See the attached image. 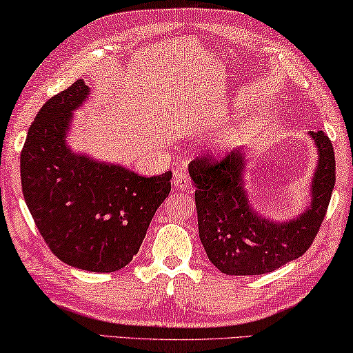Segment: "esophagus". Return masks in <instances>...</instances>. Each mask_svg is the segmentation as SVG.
Here are the masks:
<instances>
[{
  "label": "esophagus",
  "mask_w": 353,
  "mask_h": 353,
  "mask_svg": "<svg viewBox=\"0 0 353 353\" xmlns=\"http://www.w3.org/2000/svg\"><path fill=\"white\" fill-rule=\"evenodd\" d=\"M172 185L176 190L185 192V190L192 188V181H190V176L185 171H176L174 176H172Z\"/></svg>",
  "instance_id": "34e87169"
}]
</instances>
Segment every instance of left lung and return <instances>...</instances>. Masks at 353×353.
Returning a JSON list of instances; mask_svg holds the SVG:
<instances>
[{
  "instance_id": "1",
  "label": "left lung",
  "mask_w": 353,
  "mask_h": 353,
  "mask_svg": "<svg viewBox=\"0 0 353 353\" xmlns=\"http://www.w3.org/2000/svg\"><path fill=\"white\" fill-rule=\"evenodd\" d=\"M317 149L310 203L286 221L268 218L253 207L245 172L248 150L239 148L221 161L194 160L188 166L196 187L198 228L209 261L226 275H262L295 261L311 247L328 209L334 187V152L330 138L307 132Z\"/></svg>"
}]
</instances>
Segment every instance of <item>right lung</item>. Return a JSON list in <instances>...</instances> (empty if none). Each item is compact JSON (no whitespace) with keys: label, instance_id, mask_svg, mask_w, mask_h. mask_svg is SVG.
Returning a JSON list of instances; mask_svg holds the SVG:
<instances>
[{"label":"right lung","instance_id":"obj_1","mask_svg":"<svg viewBox=\"0 0 353 353\" xmlns=\"http://www.w3.org/2000/svg\"><path fill=\"white\" fill-rule=\"evenodd\" d=\"M91 96L77 80L47 100L20 157L21 188L39 232L67 265L110 273L141 247L157 209L171 190V171L143 177L75 152L67 143L74 111Z\"/></svg>","mask_w":353,"mask_h":353}]
</instances>
